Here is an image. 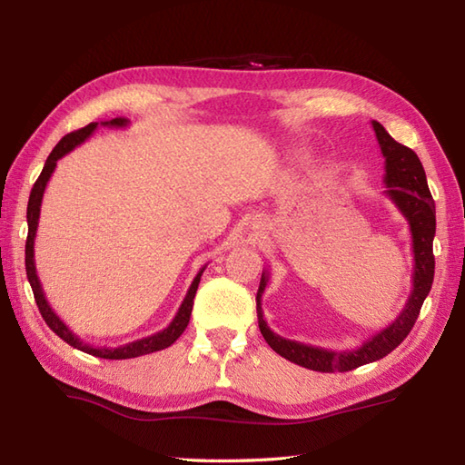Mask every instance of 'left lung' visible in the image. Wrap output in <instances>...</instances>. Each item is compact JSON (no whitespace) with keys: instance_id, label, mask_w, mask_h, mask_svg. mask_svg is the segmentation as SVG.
I'll return each instance as SVG.
<instances>
[{"instance_id":"obj_1","label":"left lung","mask_w":465,"mask_h":465,"mask_svg":"<svg viewBox=\"0 0 465 465\" xmlns=\"http://www.w3.org/2000/svg\"><path fill=\"white\" fill-rule=\"evenodd\" d=\"M371 125L375 137H378L380 150L385 157L383 183L388 187L385 195L390 197L410 225L413 248V288L406 308L401 310L396 322L390 323L385 330L371 335V338L368 341H363L360 348L348 351H333L293 340H285L282 335L270 330V325L263 320L262 312V293L265 292V285L270 282V273L263 272L258 295H255V302H258V323L263 340L268 341L270 348L275 353H280L282 358L313 371H351L355 368H360V365L385 358V355L396 350L398 345L408 338L413 323L418 320L423 300L428 298L433 283V270H436V260H433L436 203L431 200L426 172H423V165L416 152L393 140L380 122L373 120Z\"/></svg>"}]
</instances>
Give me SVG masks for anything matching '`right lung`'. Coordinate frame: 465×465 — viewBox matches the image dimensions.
<instances>
[{
	"mask_svg": "<svg viewBox=\"0 0 465 465\" xmlns=\"http://www.w3.org/2000/svg\"><path fill=\"white\" fill-rule=\"evenodd\" d=\"M130 124V120H125V117H115V120L110 122H102V125H110V127H125ZM97 127V122L90 124L82 127V130L67 134L65 137L59 140V143L54 147V152L47 155L45 165L42 173H39L37 182L32 187V193H29V202H27V240H25V272H27V280L29 285H32L34 290V298L35 303L39 308V313H42V318L45 320V323L52 328V331H55L59 338H62L65 343L72 345L75 350H82L90 355H95V358H104V360H130V358H140V355H147V353H153V351H160L170 348V345L180 338L183 333V330L187 328V323H190L192 318V308H193V298H195V292H197V285H200L202 280V273L205 270L203 268L197 272V275L193 278L190 290H187L185 298L180 305V310H177L175 318L172 320V323L167 325L165 330L157 331L147 335V338L142 340H135L130 343H124L120 348H102V345H92V343H85L82 341L77 335L67 328V325L59 320V315L49 308V303L45 300V293L42 290V282L37 278V272H35V260H34V243H35V232H37V223H39V212H42V200H44V192H45V185L49 182V177H52L57 160H62L65 153H69L72 150H75L77 145L84 143L87 137H90Z\"/></svg>",
	"mask_w": 465,
	"mask_h": 465,
	"instance_id": "right-lung-1",
	"label": "right lung"
}]
</instances>
